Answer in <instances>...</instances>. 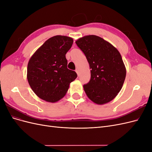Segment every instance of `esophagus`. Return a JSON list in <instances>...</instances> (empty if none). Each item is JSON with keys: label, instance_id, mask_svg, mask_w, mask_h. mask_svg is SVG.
I'll return each instance as SVG.
<instances>
[{"label": "esophagus", "instance_id": "34e87169", "mask_svg": "<svg viewBox=\"0 0 152 152\" xmlns=\"http://www.w3.org/2000/svg\"><path fill=\"white\" fill-rule=\"evenodd\" d=\"M75 72H77V75H78V76H79V75H80V72H79V69H76L75 70Z\"/></svg>", "mask_w": 152, "mask_h": 152}]
</instances>
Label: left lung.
Returning a JSON list of instances; mask_svg holds the SVG:
<instances>
[{"label":"left lung","instance_id":"left-lung-1","mask_svg":"<svg viewBox=\"0 0 152 152\" xmlns=\"http://www.w3.org/2000/svg\"><path fill=\"white\" fill-rule=\"evenodd\" d=\"M75 43L85 54L91 69V79L83 86L87 96L96 104L108 103L120 92L126 79L120 53L96 35L85 36Z\"/></svg>","mask_w":152,"mask_h":152}]
</instances>
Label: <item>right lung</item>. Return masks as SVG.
Segmentation results:
<instances>
[{
	"label": "right lung",
	"instance_id": "obj_1",
	"mask_svg": "<svg viewBox=\"0 0 152 152\" xmlns=\"http://www.w3.org/2000/svg\"><path fill=\"white\" fill-rule=\"evenodd\" d=\"M73 40L66 36L49 39L30 59L27 79L31 89L41 99L54 103L66 93L69 85L77 77L67 68L65 55Z\"/></svg>",
	"mask_w": 152,
	"mask_h": 152
}]
</instances>
